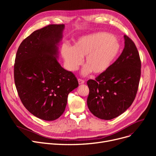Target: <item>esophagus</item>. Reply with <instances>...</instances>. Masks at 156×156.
I'll use <instances>...</instances> for the list:
<instances>
[{
	"mask_svg": "<svg viewBox=\"0 0 156 156\" xmlns=\"http://www.w3.org/2000/svg\"><path fill=\"white\" fill-rule=\"evenodd\" d=\"M78 83H79V85L83 84V83H85V81H84L83 80H82V79H80V78H79V79L78 80Z\"/></svg>",
	"mask_w": 156,
	"mask_h": 156,
	"instance_id": "34e87169",
	"label": "esophagus"
}]
</instances>
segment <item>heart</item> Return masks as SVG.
Wrapping results in <instances>:
<instances>
[{"instance_id": "b5f03b06", "label": "heart", "mask_w": 156, "mask_h": 156, "mask_svg": "<svg viewBox=\"0 0 156 156\" xmlns=\"http://www.w3.org/2000/svg\"><path fill=\"white\" fill-rule=\"evenodd\" d=\"M121 50L119 41L112 35L104 32L95 33L80 38L74 47L64 45L61 54L67 68L77 70L85 57L84 75L92 71L100 75L107 71L117 58Z\"/></svg>"}]
</instances>
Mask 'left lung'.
<instances>
[{"instance_id":"left-lung-1","label":"left lung","mask_w":156,"mask_h":156,"mask_svg":"<svg viewBox=\"0 0 156 156\" xmlns=\"http://www.w3.org/2000/svg\"><path fill=\"white\" fill-rule=\"evenodd\" d=\"M125 48L118 59L95 80H89L87 105L97 118H115L132 104L141 75V61L135 44L124 35Z\"/></svg>"}]
</instances>
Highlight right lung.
<instances>
[{
  "label": "right lung",
  "mask_w": 156,
  "mask_h": 156,
  "mask_svg": "<svg viewBox=\"0 0 156 156\" xmlns=\"http://www.w3.org/2000/svg\"><path fill=\"white\" fill-rule=\"evenodd\" d=\"M64 24H49L21 43L14 66L15 85L26 109L45 121L59 118L68 94L78 87L75 75L57 61Z\"/></svg>",
  "instance_id": "right-lung-1"
}]
</instances>
